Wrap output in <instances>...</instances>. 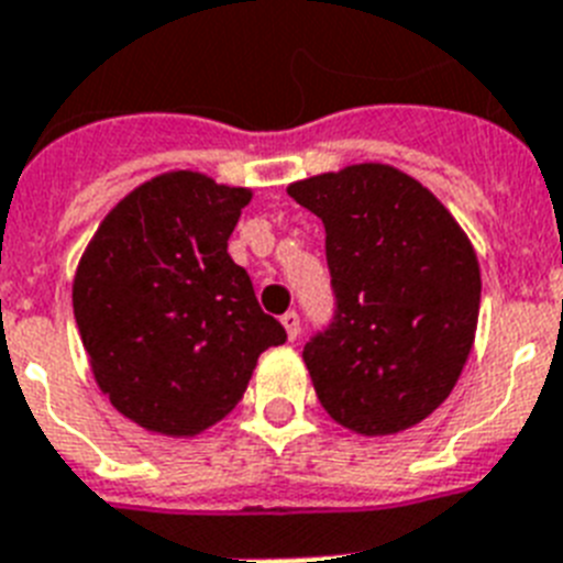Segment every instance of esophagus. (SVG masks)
I'll list each match as a JSON object with an SVG mask.
<instances>
[{"mask_svg":"<svg viewBox=\"0 0 563 563\" xmlns=\"http://www.w3.org/2000/svg\"><path fill=\"white\" fill-rule=\"evenodd\" d=\"M280 321H283V327H286V335H289V341H295V338L300 335V314L286 312Z\"/></svg>","mask_w":563,"mask_h":563,"instance_id":"esophagus-1","label":"esophagus"}]
</instances>
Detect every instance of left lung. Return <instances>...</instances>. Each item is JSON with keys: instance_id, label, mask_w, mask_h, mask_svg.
<instances>
[{"instance_id": "1", "label": "left lung", "mask_w": 563, "mask_h": 563, "mask_svg": "<svg viewBox=\"0 0 563 563\" xmlns=\"http://www.w3.org/2000/svg\"><path fill=\"white\" fill-rule=\"evenodd\" d=\"M289 196L327 231L335 309L303 346L323 410L367 437L422 422L472 353V242L428 187L387 164L295 181Z\"/></svg>"}]
</instances>
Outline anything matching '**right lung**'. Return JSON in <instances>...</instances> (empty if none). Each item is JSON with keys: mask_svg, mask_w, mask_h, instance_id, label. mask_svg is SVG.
<instances>
[{"mask_svg": "<svg viewBox=\"0 0 563 563\" xmlns=\"http://www.w3.org/2000/svg\"><path fill=\"white\" fill-rule=\"evenodd\" d=\"M245 187L153 178L109 210L75 277V321L100 390L126 419L194 437L242 399L260 353L286 341L228 254Z\"/></svg>", "mask_w": 563, "mask_h": 563, "instance_id": "right-lung-1", "label": "right lung"}]
</instances>
